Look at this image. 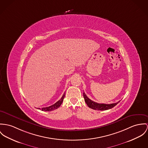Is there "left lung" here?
<instances>
[{"instance_id": "8db88e82", "label": "left lung", "mask_w": 148, "mask_h": 148, "mask_svg": "<svg viewBox=\"0 0 148 148\" xmlns=\"http://www.w3.org/2000/svg\"><path fill=\"white\" fill-rule=\"evenodd\" d=\"M83 97L84 99V101L86 103H87V105H88V106L89 108H90L94 110H108V109H110L112 108H113L115 105H117V103H118L120 102V101H119L118 102L116 103H110V104H106V103H99L97 102H94L93 101H92L90 100L87 96V95L85 94V93L83 92Z\"/></svg>"}]
</instances>
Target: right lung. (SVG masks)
Returning <instances> with one entry per match:
<instances>
[{"label":"right lung","mask_w":148,"mask_h":148,"mask_svg":"<svg viewBox=\"0 0 148 148\" xmlns=\"http://www.w3.org/2000/svg\"><path fill=\"white\" fill-rule=\"evenodd\" d=\"M65 93H64V95H62V97L61 98V99L60 100H58L57 102H56L55 103H54L53 105L48 106V107H46V108H42L41 109V110L42 111H45V112H49V111H52L54 110L55 109H56L57 108H58L60 105H61V103H62V101L64 100V99L65 97ZM40 109V108H39Z\"/></svg>","instance_id":"1"}]
</instances>
